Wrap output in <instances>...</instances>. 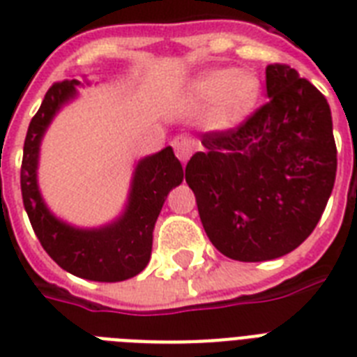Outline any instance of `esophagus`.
I'll use <instances>...</instances> for the list:
<instances>
[{"instance_id":"34e87169","label":"esophagus","mask_w":357,"mask_h":357,"mask_svg":"<svg viewBox=\"0 0 357 357\" xmlns=\"http://www.w3.org/2000/svg\"><path fill=\"white\" fill-rule=\"evenodd\" d=\"M172 146L174 151H176V155H178V159L183 162V165L189 161L190 155H192V151H195V142L190 139H187V137H183V135H178V137L172 140Z\"/></svg>"}]
</instances>
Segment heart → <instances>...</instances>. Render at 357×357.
<instances>
[{
  "instance_id": "b5f03b06",
  "label": "heart",
  "mask_w": 357,
  "mask_h": 357,
  "mask_svg": "<svg viewBox=\"0 0 357 357\" xmlns=\"http://www.w3.org/2000/svg\"><path fill=\"white\" fill-rule=\"evenodd\" d=\"M196 102L206 103V120L215 129H229L243 122L261 96V83L250 70H207L192 83Z\"/></svg>"
}]
</instances>
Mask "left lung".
Returning a JSON list of instances; mask_svg holds the SVG:
<instances>
[{"instance_id":"8db88e82","label":"left lung","mask_w":357,"mask_h":357,"mask_svg":"<svg viewBox=\"0 0 357 357\" xmlns=\"http://www.w3.org/2000/svg\"><path fill=\"white\" fill-rule=\"evenodd\" d=\"M266 96L241 126L209 131L185 179L207 237L229 259L268 261L310 237L337 172L326 98L287 64L266 66Z\"/></svg>"}]
</instances>
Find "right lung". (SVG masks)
<instances>
[{
	"label": "right lung",
	"mask_w": 357,
	"mask_h": 357,
	"mask_svg": "<svg viewBox=\"0 0 357 357\" xmlns=\"http://www.w3.org/2000/svg\"><path fill=\"white\" fill-rule=\"evenodd\" d=\"M77 79L53 83L25 135L20 185L29 222L47 255L74 276L92 282H123L148 265L153 226L168 192L183 181V168L170 146L140 159L135 168L128 206L116 222L79 229L50 213L36 183L40 140L55 113L75 96Z\"/></svg>",
	"instance_id": "1"
}]
</instances>
